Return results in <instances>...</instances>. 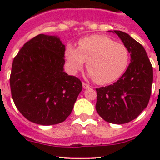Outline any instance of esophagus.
Returning <instances> with one entry per match:
<instances>
[{
  "instance_id": "34e87169",
  "label": "esophagus",
  "mask_w": 160,
  "mask_h": 160,
  "mask_svg": "<svg viewBox=\"0 0 160 160\" xmlns=\"http://www.w3.org/2000/svg\"><path fill=\"white\" fill-rule=\"evenodd\" d=\"M82 85H83V88H84V89H88V88L90 87V85H88V84H86V83H85V82L82 83Z\"/></svg>"
}]
</instances>
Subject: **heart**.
Returning a JSON list of instances; mask_svg holds the SVG:
<instances>
[{
	"mask_svg": "<svg viewBox=\"0 0 160 160\" xmlns=\"http://www.w3.org/2000/svg\"><path fill=\"white\" fill-rule=\"evenodd\" d=\"M68 69L72 74L82 70L85 61L90 76L99 85L118 80L129 61L128 49L105 36H90L79 41V47L68 45L65 50Z\"/></svg>",
	"mask_w": 160,
	"mask_h": 160,
	"instance_id": "heart-1",
	"label": "heart"
}]
</instances>
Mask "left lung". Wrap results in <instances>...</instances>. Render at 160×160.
Here are the masks:
<instances>
[{"label": "left lung", "instance_id": "obj_1", "mask_svg": "<svg viewBox=\"0 0 160 160\" xmlns=\"http://www.w3.org/2000/svg\"><path fill=\"white\" fill-rule=\"evenodd\" d=\"M113 32L128 49L131 62L116 82L95 89L97 92L95 109L105 121L121 124L136 119L149 104L153 67L142 45L123 31Z\"/></svg>", "mask_w": 160, "mask_h": 160}]
</instances>
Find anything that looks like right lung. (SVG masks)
Listing matches in <instances>:
<instances>
[{"mask_svg":"<svg viewBox=\"0 0 160 160\" xmlns=\"http://www.w3.org/2000/svg\"><path fill=\"white\" fill-rule=\"evenodd\" d=\"M65 46L58 36L40 34L14 58L10 85L16 108L35 124L65 121L72 111L82 83L64 71Z\"/></svg>","mask_w":160,"mask_h":160,"instance_id":"obj_1","label":"right lung"}]
</instances>
